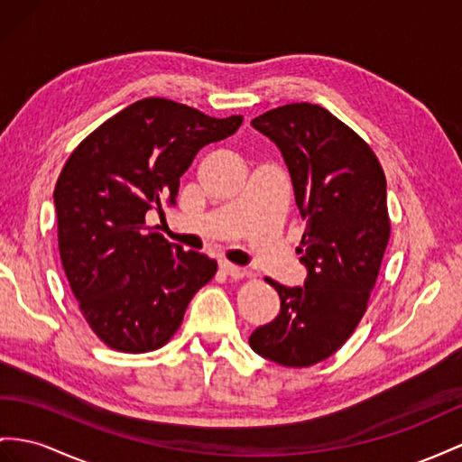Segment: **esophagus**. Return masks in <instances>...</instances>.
<instances>
[{
	"label": "esophagus",
	"mask_w": 462,
	"mask_h": 462,
	"mask_svg": "<svg viewBox=\"0 0 462 462\" xmlns=\"http://www.w3.org/2000/svg\"><path fill=\"white\" fill-rule=\"evenodd\" d=\"M220 271H222V273H226L228 277H232V279H244L247 275L242 267L232 265L228 262H220Z\"/></svg>",
	"instance_id": "1"
}]
</instances>
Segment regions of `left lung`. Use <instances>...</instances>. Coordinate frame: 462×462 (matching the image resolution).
Listing matches in <instances>:
<instances>
[{"label": "left lung", "mask_w": 462, "mask_h": 462, "mask_svg": "<svg viewBox=\"0 0 462 462\" xmlns=\"http://www.w3.org/2000/svg\"><path fill=\"white\" fill-rule=\"evenodd\" d=\"M252 126L289 170L306 222L297 250L306 279L302 287L267 279L281 310L250 346L273 363L310 366L344 346L366 310L390 236L384 171L365 140L320 105H282Z\"/></svg>", "instance_id": "left-lung-1"}]
</instances>
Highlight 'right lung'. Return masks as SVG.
Masks as SVG:
<instances>
[{
    "label": "right lung",
    "instance_id": "add662e5",
    "mask_svg": "<svg viewBox=\"0 0 462 462\" xmlns=\"http://www.w3.org/2000/svg\"><path fill=\"white\" fill-rule=\"evenodd\" d=\"M240 125V115L212 118L148 97L105 121L68 158L54 189L58 247L81 314L111 349L162 347L215 277V259L183 252L146 220L173 203L197 152Z\"/></svg>",
    "mask_w": 462,
    "mask_h": 462
}]
</instances>
